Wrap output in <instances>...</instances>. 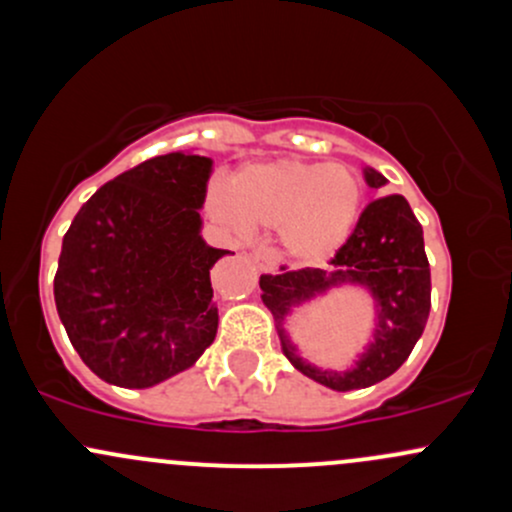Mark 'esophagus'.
<instances>
[{
    "label": "esophagus",
    "mask_w": 512,
    "mask_h": 512,
    "mask_svg": "<svg viewBox=\"0 0 512 512\" xmlns=\"http://www.w3.org/2000/svg\"><path fill=\"white\" fill-rule=\"evenodd\" d=\"M250 257H252V262L257 265V270L265 272V274L274 272V267H277V260H274L272 252H267L265 247H252Z\"/></svg>",
    "instance_id": "esophagus-1"
}]
</instances>
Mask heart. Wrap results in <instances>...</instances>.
<instances>
[{
  "label": "heart",
  "instance_id": "obj_1",
  "mask_svg": "<svg viewBox=\"0 0 512 512\" xmlns=\"http://www.w3.org/2000/svg\"><path fill=\"white\" fill-rule=\"evenodd\" d=\"M211 211L235 233L255 225L279 230L284 255L319 265L336 255L358 228L363 184L346 164L277 159L245 166L233 188H215Z\"/></svg>",
  "mask_w": 512,
  "mask_h": 512
}]
</instances>
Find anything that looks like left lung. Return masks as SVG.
Instances as JSON below:
<instances>
[{"label":"left lung","instance_id":"8db88e82","mask_svg":"<svg viewBox=\"0 0 512 512\" xmlns=\"http://www.w3.org/2000/svg\"><path fill=\"white\" fill-rule=\"evenodd\" d=\"M365 184L385 188L380 171L365 166ZM331 270L262 274V301L272 311L282 353L306 378L336 392L363 390L390 378L422 336L432 306V274L424 255L422 225L402 196H383L360 213L358 228L331 260ZM284 270V267H282ZM360 286L376 306V324L369 346L351 369H319L301 359L283 324L294 308L338 286Z\"/></svg>","mask_w":512,"mask_h":512}]
</instances>
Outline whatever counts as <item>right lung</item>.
<instances>
[{"label":"right lung","instance_id":"obj_1","mask_svg":"<svg viewBox=\"0 0 512 512\" xmlns=\"http://www.w3.org/2000/svg\"><path fill=\"white\" fill-rule=\"evenodd\" d=\"M213 159H147L90 196L63 238L53 297L83 363L144 390L191 368L213 343L211 270L228 250L203 240Z\"/></svg>","mask_w":512,"mask_h":512}]
</instances>
